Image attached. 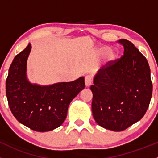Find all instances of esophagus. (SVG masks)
Instances as JSON below:
<instances>
[{"mask_svg": "<svg viewBox=\"0 0 158 158\" xmlns=\"http://www.w3.org/2000/svg\"><path fill=\"white\" fill-rule=\"evenodd\" d=\"M85 86L89 87L92 84V77L90 75H86L85 77Z\"/></svg>", "mask_w": 158, "mask_h": 158, "instance_id": "34e87169", "label": "esophagus"}]
</instances>
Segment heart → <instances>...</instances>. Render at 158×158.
<instances>
[{
	"label": "heart",
	"mask_w": 158,
	"mask_h": 158,
	"mask_svg": "<svg viewBox=\"0 0 158 158\" xmlns=\"http://www.w3.org/2000/svg\"><path fill=\"white\" fill-rule=\"evenodd\" d=\"M106 54V60L108 62H112L116 59V53L113 51H110V48L107 46H102L97 50V53L99 55Z\"/></svg>",
	"instance_id": "b5f03b06"
}]
</instances>
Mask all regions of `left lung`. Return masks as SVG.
<instances>
[{"instance_id":"8db88e82","label":"left lung","mask_w":158,"mask_h":158,"mask_svg":"<svg viewBox=\"0 0 158 158\" xmlns=\"http://www.w3.org/2000/svg\"><path fill=\"white\" fill-rule=\"evenodd\" d=\"M119 42L123 56L96 72L90 87L94 120L113 131H124L144 116L153 88L146 58L130 41Z\"/></svg>"}]
</instances>
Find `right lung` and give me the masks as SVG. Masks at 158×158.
<instances>
[{
    "instance_id": "1",
    "label": "right lung",
    "mask_w": 158,
    "mask_h": 158,
    "mask_svg": "<svg viewBox=\"0 0 158 158\" xmlns=\"http://www.w3.org/2000/svg\"><path fill=\"white\" fill-rule=\"evenodd\" d=\"M30 43L14 59L6 80V96L10 111L24 126L38 132L56 129L63 123L71 101L85 88L84 77L69 82L42 85L27 76Z\"/></svg>"
}]
</instances>
